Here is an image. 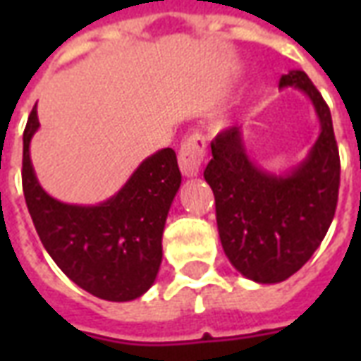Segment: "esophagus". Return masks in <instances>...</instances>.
I'll return each mask as SVG.
<instances>
[{"instance_id":"obj_1","label":"esophagus","mask_w":361,"mask_h":361,"mask_svg":"<svg viewBox=\"0 0 361 361\" xmlns=\"http://www.w3.org/2000/svg\"><path fill=\"white\" fill-rule=\"evenodd\" d=\"M207 154V142L201 133H191L189 137L183 139L181 142L180 154H178V162H180V170L183 176L193 178L201 170L203 158Z\"/></svg>"}]
</instances>
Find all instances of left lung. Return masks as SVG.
I'll return each instance as SVG.
<instances>
[{
    "label": "left lung",
    "mask_w": 361,
    "mask_h": 361,
    "mask_svg": "<svg viewBox=\"0 0 361 361\" xmlns=\"http://www.w3.org/2000/svg\"><path fill=\"white\" fill-rule=\"evenodd\" d=\"M286 87L310 98L321 123L307 157L284 173L267 172L247 154L242 129L230 127L211 142L212 160L204 170L222 250L235 271L259 284L290 279L310 261L338 201L341 158L331 110L300 69L280 77V89Z\"/></svg>",
    "instance_id": "1"
}]
</instances>
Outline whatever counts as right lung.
Wrapping results in <instances>:
<instances>
[{
    "mask_svg": "<svg viewBox=\"0 0 361 361\" xmlns=\"http://www.w3.org/2000/svg\"><path fill=\"white\" fill-rule=\"evenodd\" d=\"M40 127L36 106L23 133V191L40 242L56 265L89 294L108 302L141 298L162 263V232L181 183L178 158L162 149L145 158L126 185L98 204L48 195L30 162Z\"/></svg>",
    "mask_w": 361,
    "mask_h": 361,
    "instance_id": "1",
    "label": "right lung"
}]
</instances>
